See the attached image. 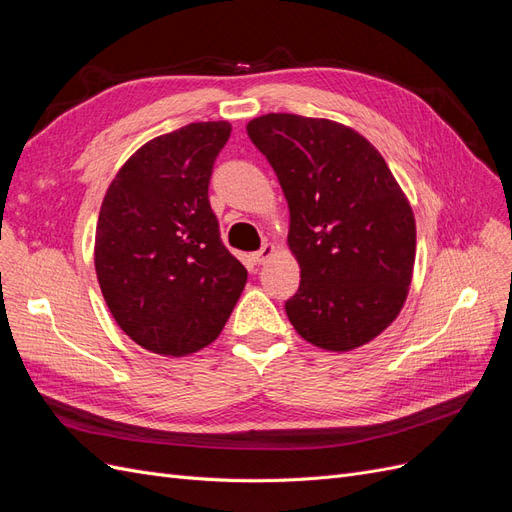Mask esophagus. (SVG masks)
Instances as JSON below:
<instances>
[{"label":"esophagus","instance_id":"34e87169","mask_svg":"<svg viewBox=\"0 0 512 512\" xmlns=\"http://www.w3.org/2000/svg\"><path fill=\"white\" fill-rule=\"evenodd\" d=\"M273 252H275V247H273L271 243H265V245L260 247L258 252H254V254H252V260L256 262V265H262V262H265Z\"/></svg>","mask_w":512,"mask_h":512}]
</instances>
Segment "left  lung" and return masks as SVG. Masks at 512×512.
<instances>
[{
	"mask_svg": "<svg viewBox=\"0 0 512 512\" xmlns=\"http://www.w3.org/2000/svg\"><path fill=\"white\" fill-rule=\"evenodd\" d=\"M290 209L301 284L286 301L297 333L324 350L371 342L397 318L412 280L416 228L378 149L342 123L269 113L247 123Z\"/></svg>",
	"mask_w": 512,
	"mask_h": 512,
	"instance_id": "8db88e82",
	"label": "left lung"
}]
</instances>
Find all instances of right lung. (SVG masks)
<instances>
[{"label": "right lung", "mask_w": 512, "mask_h": 512, "mask_svg": "<svg viewBox=\"0 0 512 512\" xmlns=\"http://www.w3.org/2000/svg\"><path fill=\"white\" fill-rule=\"evenodd\" d=\"M228 121L153 138L108 188L96 228V273L119 327L138 346L183 356L220 335L247 282L209 203Z\"/></svg>", "instance_id": "add662e5"}]
</instances>
